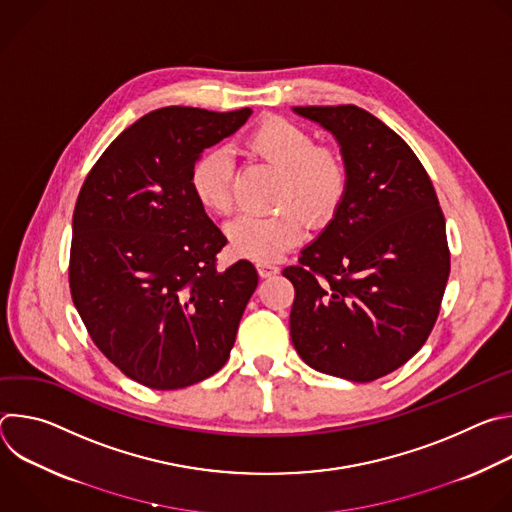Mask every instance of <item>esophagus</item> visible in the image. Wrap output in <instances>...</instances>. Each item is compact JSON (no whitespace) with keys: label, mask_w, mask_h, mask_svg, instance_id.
I'll return each mask as SVG.
<instances>
[{"label":"esophagus","mask_w":512,"mask_h":512,"mask_svg":"<svg viewBox=\"0 0 512 512\" xmlns=\"http://www.w3.org/2000/svg\"><path fill=\"white\" fill-rule=\"evenodd\" d=\"M257 271H259L261 277H271V275L279 273V267L273 265V263H267V261H259L257 263Z\"/></svg>","instance_id":"1"}]
</instances>
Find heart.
Listing matches in <instances>:
<instances>
[{
	"label": "heart",
	"instance_id": "heart-1",
	"mask_svg": "<svg viewBox=\"0 0 512 512\" xmlns=\"http://www.w3.org/2000/svg\"><path fill=\"white\" fill-rule=\"evenodd\" d=\"M249 148L283 172L277 202L298 206L310 221L328 218L348 188L344 160L302 125L285 117L263 119L249 135ZM190 190L200 206L227 214L235 206V160L225 145L206 148L190 168ZM231 249L253 261H273L296 247L304 235L302 216L285 208L277 214L245 212L225 229Z\"/></svg>",
	"mask_w": 512,
	"mask_h": 512
}]
</instances>
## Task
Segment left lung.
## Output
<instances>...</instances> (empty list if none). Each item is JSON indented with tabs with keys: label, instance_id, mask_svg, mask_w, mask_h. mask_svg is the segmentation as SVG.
<instances>
[{
	"label": "left lung",
	"instance_id": "1",
	"mask_svg": "<svg viewBox=\"0 0 512 512\" xmlns=\"http://www.w3.org/2000/svg\"><path fill=\"white\" fill-rule=\"evenodd\" d=\"M334 133L348 188L322 235L283 269L289 334L312 369L371 383L427 340L450 277L446 218L413 150L356 105L294 107Z\"/></svg>",
	"mask_w": 512,
	"mask_h": 512
}]
</instances>
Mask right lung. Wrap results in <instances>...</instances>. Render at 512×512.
Masks as SVG:
<instances>
[{
    "label": "right lung",
    "mask_w": 512,
    "mask_h": 512,
    "mask_svg": "<svg viewBox=\"0 0 512 512\" xmlns=\"http://www.w3.org/2000/svg\"><path fill=\"white\" fill-rule=\"evenodd\" d=\"M251 109L164 107L119 133L79 192L72 214L70 296L97 348L129 379L184 389L229 360L257 287L190 190V168L235 133Z\"/></svg>",
    "instance_id": "add662e5"
}]
</instances>
